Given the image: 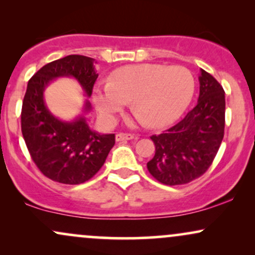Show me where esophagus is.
Listing matches in <instances>:
<instances>
[{
	"instance_id": "obj_1",
	"label": "esophagus",
	"mask_w": 255,
	"mask_h": 255,
	"mask_svg": "<svg viewBox=\"0 0 255 255\" xmlns=\"http://www.w3.org/2000/svg\"><path fill=\"white\" fill-rule=\"evenodd\" d=\"M134 139L133 134L129 133H118L116 134V141H127V140Z\"/></svg>"
}]
</instances>
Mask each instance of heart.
<instances>
[{
    "instance_id": "obj_1",
    "label": "heart",
    "mask_w": 255,
    "mask_h": 255,
    "mask_svg": "<svg viewBox=\"0 0 255 255\" xmlns=\"http://www.w3.org/2000/svg\"><path fill=\"white\" fill-rule=\"evenodd\" d=\"M192 73L181 66L130 64L116 69L110 81L96 86L93 102L108 124L131 101L139 119L150 127H164L186 111L194 95Z\"/></svg>"
}]
</instances>
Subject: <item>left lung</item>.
<instances>
[{"label": "left lung", "mask_w": 255, "mask_h": 255, "mask_svg": "<svg viewBox=\"0 0 255 255\" xmlns=\"http://www.w3.org/2000/svg\"><path fill=\"white\" fill-rule=\"evenodd\" d=\"M198 104L178 124L152 135L156 153L147 169L168 186L188 183L212 164L224 136L225 96L222 85L201 69Z\"/></svg>", "instance_id": "obj_1"}]
</instances>
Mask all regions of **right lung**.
Listing matches in <instances>:
<instances>
[{"label":"right lung","instance_id":"right-lung-1","mask_svg":"<svg viewBox=\"0 0 255 255\" xmlns=\"http://www.w3.org/2000/svg\"><path fill=\"white\" fill-rule=\"evenodd\" d=\"M95 60L69 55L45 64L28 80L21 109V131L32 160L40 172L56 182L80 184L99 171L115 145V134L93 131L84 116L72 122L55 118L44 103V90L52 79L73 77L87 97L98 74ZM85 111L91 110L89 101Z\"/></svg>","mask_w":255,"mask_h":255}]
</instances>
